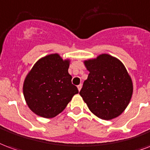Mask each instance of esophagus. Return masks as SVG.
<instances>
[{
    "label": "esophagus",
    "mask_w": 150,
    "mask_h": 150,
    "mask_svg": "<svg viewBox=\"0 0 150 150\" xmlns=\"http://www.w3.org/2000/svg\"><path fill=\"white\" fill-rule=\"evenodd\" d=\"M81 87H82V85H81V84H80V85H78V86H77V88H78V90H81Z\"/></svg>",
    "instance_id": "esophagus-1"
}]
</instances>
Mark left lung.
Returning a JSON list of instances; mask_svg holds the SVG:
<instances>
[{
    "label": "left lung",
    "instance_id": "obj_1",
    "mask_svg": "<svg viewBox=\"0 0 150 150\" xmlns=\"http://www.w3.org/2000/svg\"><path fill=\"white\" fill-rule=\"evenodd\" d=\"M88 78L80 91L84 101L94 115L111 120L121 115L133 95V82L122 62L103 53L84 62Z\"/></svg>",
    "mask_w": 150,
    "mask_h": 150
}]
</instances>
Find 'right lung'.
<instances>
[{
	"instance_id": "right-lung-1",
	"label": "right lung",
	"mask_w": 150,
	"mask_h": 150,
	"mask_svg": "<svg viewBox=\"0 0 150 150\" xmlns=\"http://www.w3.org/2000/svg\"><path fill=\"white\" fill-rule=\"evenodd\" d=\"M70 61L57 53L44 57L35 63L27 74L23 93L35 114L52 118L63 111L78 89L72 84L69 74Z\"/></svg>"
}]
</instances>
